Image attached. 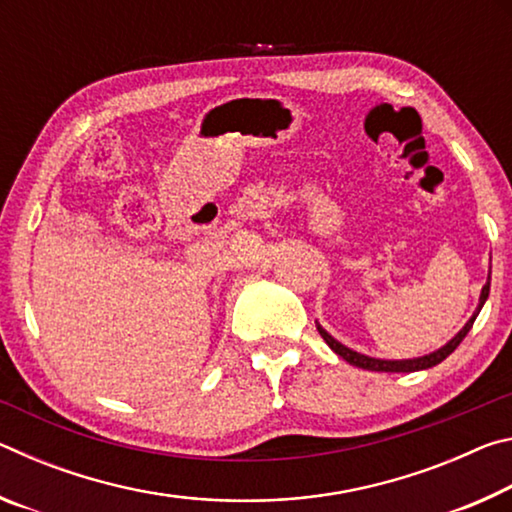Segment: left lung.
I'll use <instances>...</instances> for the list:
<instances>
[{"mask_svg":"<svg viewBox=\"0 0 512 512\" xmlns=\"http://www.w3.org/2000/svg\"><path fill=\"white\" fill-rule=\"evenodd\" d=\"M488 293H490V273H488V282H485V284H483V289H481L479 307H476V311L472 314V318L467 320V323H465V327L461 329V332H458L452 341L445 343L443 348H440V350L431 352V354H424V357H418V359L388 361V359L366 357V354H361V352H354V350H350V348H345L343 343L336 341L332 334H327V329H323V327H320L318 323H316V327H318L320 336H323V341L329 345V348H332L336 354H339L341 359L348 361L350 366H357V368H363V370H372V372H415V370H427V368H431V366H438L440 361L447 359L449 354H452V352L458 348V345H461V341L465 339L467 332H470V329H472L476 316H479L481 307L485 305V300H488Z\"/></svg>","mask_w":512,"mask_h":512,"instance_id":"obj_1","label":"left lung"}]
</instances>
